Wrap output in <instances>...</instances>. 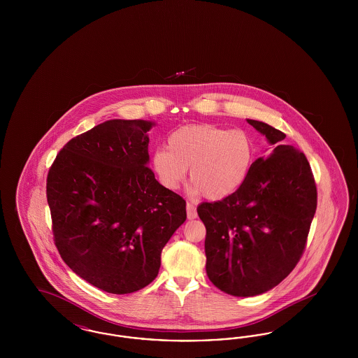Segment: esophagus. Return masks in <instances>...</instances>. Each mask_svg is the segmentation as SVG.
<instances>
[{
  "label": "esophagus",
  "mask_w": 358,
  "mask_h": 358,
  "mask_svg": "<svg viewBox=\"0 0 358 358\" xmlns=\"http://www.w3.org/2000/svg\"><path fill=\"white\" fill-rule=\"evenodd\" d=\"M187 216L189 220H193L197 217V210H196V206L192 204V203H187Z\"/></svg>",
  "instance_id": "obj_1"
}]
</instances>
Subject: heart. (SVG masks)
<instances>
[{
	"instance_id": "heart-1",
	"label": "heart",
	"mask_w": 358,
	"mask_h": 358,
	"mask_svg": "<svg viewBox=\"0 0 358 358\" xmlns=\"http://www.w3.org/2000/svg\"><path fill=\"white\" fill-rule=\"evenodd\" d=\"M255 155L250 131L196 123L176 129L168 138V148L157 149L152 162L158 181L166 189L180 187L190 168V193L222 200L247 180Z\"/></svg>"
}]
</instances>
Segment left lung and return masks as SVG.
Returning a JSON list of instances; mask_svg holds the SVG:
<instances>
[{
	"mask_svg": "<svg viewBox=\"0 0 358 358\" xmlns=\"http://www.w3.org/2000/svg\"><path fill=\"white\" fill-rule=\"evenodd\" d=\"M273 150L257 158L247 180L197 213L206 228L209 280L235 296H255L279 285L303 255L317 209V185L306 155L283 145L286 134L247 120Z\"/></svg>",
	"mask_w": 358,
	"mask_h": 358,
	"instance_id": "1",
	"label": "left lung"
}]
</instances>
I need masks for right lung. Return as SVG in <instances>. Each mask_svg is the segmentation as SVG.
Returning a JSON list of instances; mask_svg holds the SVG:
<instances>
[{"label": "right lung", "instance_id": "1", "mask_svg": "<svg viewBox=\"0 0 358 358\" xmlns=\"http://www.w3.org/2000/svg\"><path fill=\"white\" fill-rule=\"evenodd\" d=\"M152 120H107L72 138L47 176L55 245L69 268L110 294L152 283L185 222V200L149 166Z\"/></svg>", "mask_w": 358, "mask_h": 358}]
</instances>
